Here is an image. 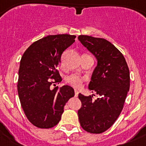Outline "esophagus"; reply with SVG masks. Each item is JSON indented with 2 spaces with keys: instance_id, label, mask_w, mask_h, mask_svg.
<instances>
[{
  "instance_id": "1",
  "label": "esophagus",
  "mask_w": 146,
  "mask_h": 146,
  "mask_svg": "<svg viewBox=\"0 0 146 146\" xmlns=\"http://www.w3.org/2000/svg\"><path fill=\"white\" fill-rule=\"evenodd\" d=\"M74 94H74V95H75V96L77 97V96H78V94H79V91L75 89V90H74Z\"/></svg>"
}]
</instances>
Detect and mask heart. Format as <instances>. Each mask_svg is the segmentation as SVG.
Returning <instances> with one entry per match:
<instances>
[{"instance_id": "heart-1", "label": "heart", "mask_w": 146, "mask_h": 146, "mask_svg": "<svg viewBox=\"0 0 146 146\" xmlns=\"http://www.w3.org/2000/svg\"><path fill=\"white\" fill-rule=\"evenodd\" d=\"M84 80V77L77 75V74H72V75L66 77V82L72 86L77 88L81 87Z\"/></svg>"}]
</instances>
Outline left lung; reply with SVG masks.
<instances>
[{
    "mask_svg": "<svg viewBox=\"0 0 146 146\" xmlns=\"http://www.w3.org/2000/svg\"><path fill=\"white\" fill-rule=\"evenodd\" d=\"M78 39L97 60L88 85L99 97L79 94L82 107L78 117L82 128L93 134L102 133L115 123L123 108L129 90V67L123 55L108 40L80 35Z\"/></svg>",
    "mask_w": 146,
    "mask_h": 146,
    "instance_id": "obj_1",
    "label": "left lung"
}]
</instances>
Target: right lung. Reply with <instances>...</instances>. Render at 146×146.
<instances>
[{
	"label": "right lung",
	"mask_w": 146,
	"mask_h": 146,
	"mask_svg": "<svg viewBox=\"0 0 146 146\" xmlns=\"http://www.w3.org/2000/svg\"><path fill=\"white\" fill-rule=\"evenodd\" d=\"M75 36L50 35L33 42L20 60L17 91L27 118L38 128L57 125L66 103L74 96L71 86L51 87L62 78L58 71L64 50L74 42Z\"/></svg>",
	"instance_id": "obj_1"
}]
</instances>
